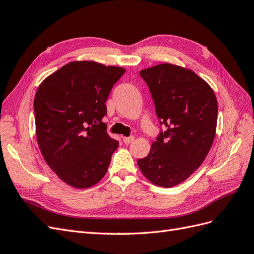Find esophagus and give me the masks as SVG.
I'll use <instances>...</instances> for the list:
<instances>
[{
    "label": "esophagus",
    "instance_id": "obj_1",
    "mask_svg": "<svg viewBox=\"0 0 254 254\" xmlns=\"http://www.w3.org/2000/svg\"><path fill=\"white\" fill-rule=\"evenodd\" d=\"M133 139H134V136H132V135H130V136H124L123 137V141H124V143L125 144H130L131 143L132 141H133Z\"/></svg>",
    "mask_w": 254,
    "mask_h": 254
}]
</instances>
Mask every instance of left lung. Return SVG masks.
<instances>
[{"label":"left lung","instance_id":"left-lung-1","mask_svg":"<svg viewBox=\"0 0 254 254\" xmlns=\"http://www.w3.org/2000/svg\"><path fill=\"white\" fill-rule=\"evenodd\" d=\"M140 75L166 129L160 130L137 165L152 183L172 188L189 178L209 153L216 131L217 101L209 84L188 68L163 64Z\"/></svg>","mask_w":254,"mask_h":254}]
</instances>
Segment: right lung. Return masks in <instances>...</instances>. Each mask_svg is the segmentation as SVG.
Here are the masks:
<instances>
[{
  "label": "right lung",
  "mask_w": 254,
  "mask_h": 254,
  "mask_svg": "<svg viewBox=\"0 0 254 254\" xmlns=\"http://www.w3.org/2000/svg\"><path fill=\"white\" fill-rule=\"evenodd\" d=\"M126 72L94 61H74L45 78L34 101L36 135L45 162L77 189L106 175L119 142L103 118L112 87Z\"/></svg>",
  "instance_id": "1"
}]
</instances>
